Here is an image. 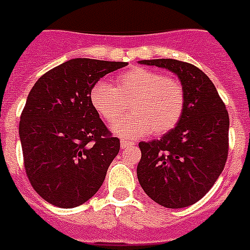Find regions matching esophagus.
Listing matches in <instances>:
<instances>
[{"mask_svg":"<svg viewBox=\"0 0 250 250\" xmlns=\"http://www.w3.org/2000/svg\"><path fill=\"white\" fill-rule=\"evenodd\" d=\"M120 145H121V148L124 149V148H128V146H132V145H134L133 141H126V140H121L120 141Z\"/></svg>","mask_w":250,"mask_h":250,"instance_id":"esophagus-1","label":"esophagus"}]
</instances>
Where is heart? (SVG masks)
Here are the masks:
<instances>
[{"instance_id": "obj_1", "label": "heart", "mask_w": 250, "mask_h": 250, "mask_svg": "<svg viewBox=\"0 0 250 250\" xmlns=\"http://www.w3.org/2000/svg\"><path fill=\"white\" fill-rule=\"evenodd\" d=\"M116 87L100 81L90 90V102L107 124L118 121L129 105L132 116L113 126L124 137L148 132L160 136L176 126L185 107V90L178 79L144 67H134L116 78Z\"/></svg>"}]
</instances>
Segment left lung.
<instances>
[{"label":"left lung","mask_w":250,"mask_h":250,"mask_svg":"<svg viewBox=\"0 0 250 250\" xmlns=\"http://www.w3.org/2000/svg\"><path fill=\"white\" fill-rule=\"evenodd\" d=\"M176 74L185 107L176 126L160 140L141 141L137 178L145 194L167 208L194 205L224 171L229 114L214 83L198 67L175 59L141 60Z\"/></svg>","instance_id":"left-lung-1"}]
</instances>
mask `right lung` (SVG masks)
Wrapping results in <instances>:
<instances>
[{
    "mask_svg": "<svg viewBox=\"0 0 250 250\" xmlns=\"http://www.w3.org/2000/svg\"><path fill=\"white\" fill-rule=\"evenodd\" d=\"M126 64L71 59L45 72L29 91L19 134L26 176L44 201L71 208L100 190L120 140L94 110L90 90Z\"/></svg>",
    "mask_w": 250,
    "mask_h": 250,
    "instance_id": "right-lung-1",
    "label": "right lung"
}]
</instances>
